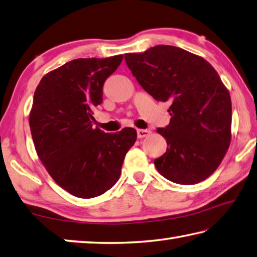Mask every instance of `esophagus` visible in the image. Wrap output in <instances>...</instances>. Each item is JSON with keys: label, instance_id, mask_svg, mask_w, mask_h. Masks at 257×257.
<instances>
[{"label": "esophagus", "instance_id": "obj_1", "mask_svg": "<svg viewBox=\"0 0 257 257\" xmlns=\"http://www.w3.org/2000/svg\"><path fill=\"white\" fill-rule=\"evenodd\" d=\"M150 134V130H138V138L142 139L146 138Z\"/></svg>", "mask_w": 257, "mask_h": 257}]
</instances>
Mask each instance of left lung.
<instances>
[{
	"label": "left lung",
	"instance_id": "obj_1",
	"mask_svg": "<svg viewBox=\"0 0 257 257\" xmlns=\"http://www.w3.org/2000/svg\"><path fill=\"white\" fill-rule=\"evenodd\" d=\"M125 62L148 93L172 103L169 124L157 128L167 141L155 159L157 170L183 185L211 176L231 140V99L218 72L203 57L169 45L125 54Z\"/></svg>",
	"mask_w": 257,
	"mask_h": 257
}]
</instances>
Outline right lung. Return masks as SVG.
<instances>
[{
    "label": "right lung",
    "instance_id": "obj_1",
    "mask_svg": "<svg viewBox=\"0 0 257 257\" xmlns=\"http://www.w3.org/2000/svg\"><path fill=\"white\" fill-rule=\"evenodd\" d=\"M123 55L78 58L40 80L29 115L36 151L51 177L81 199L99 196L115 185L137 131L105 133L93 127V109L102 102L106 79Z\"/></svg>",
    "mask_w": 257,
    "mask_h": 257
}]
</instances>
